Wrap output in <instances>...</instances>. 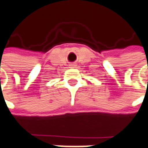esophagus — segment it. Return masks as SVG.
Masks as SVG:
<instances>
[{
	"label": "esophagus",
	"mask_w": 148,
	"mask_h": 148,
	"mask_svg": "<svg viewBox=\"0 0 148 148\" xmlns=\"http://www.w3.org/2000/svg\"><path fill=\"white\" fill-rule=\"evenodd\" d=\"M70 66H71V67H73V66H74V65H70Z\"/></svg>",
	"instance_id": "obj_1"
}]
</instances>
